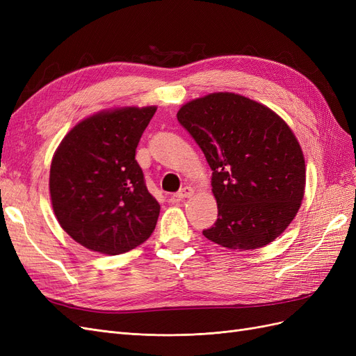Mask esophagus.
<instances>
[{
  "instance_id": "1",
  "label": "esophagus",
  "mask_w": 356,
  "mask_h": 356,
  "mask_svg": "<svg viewBox=\"0 0 356 356\" xmlns=\"http://www.w3.org/2000/svg\"><path fill=\"white\" fill-rule=\"evenodd\" d=\"M193 193H195V190H193V188L188 187V186H186V187H182L174 197L178 199V200L187 199V197H191V196H193Z\"/></svg>"
}]
</instances>
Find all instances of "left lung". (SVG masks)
Returning <instances> with one entry per match:
<instances>
[{"instance_id":"obj_1","label":"left lung","mask_w":356,"mask_h":356,"mask_svg":"<svg viewBox=\"0 0 356 356\" xmlns=\"http://www.w3.org/2000/svg\"><path fill=\"white\" fill-rule=\"evenodd\" d=\"M177 117L212 169L218 218L204 238L241 251L273 242L305 196V157L289 126L267 106L229 92L190 101Z\"/></svg>"}]
</instances>
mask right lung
Instances as JSON below:
<instances>
[{
  "label": "right lung",
  "mask_w": 356,
  "mask_h": 356,
  "mask_svg": "<svg viewBox=\"0 0 356 356\" xmlns=\"http://www.w3.org/2000/svg\"><path fill=\"white\" fill-rule=\"evenodd\" d=\"M156 106H127L84 118L62 139L50 166L60 227L90 251L118 255L145 242L160 204L149 195L136 147Z\"/></svg>",
  "instance_id": "obj_1"
}]
</instances>
